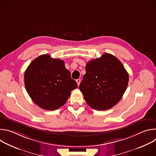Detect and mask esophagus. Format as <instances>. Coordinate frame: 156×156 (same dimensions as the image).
Instances as JSON below:
<instances>
[{"label":"esophagus","mask_w":156,"mask_h":156,"mask_svg":"<svg viewBox=\"0 0 156 156\" xmlns=\"http://www.w3.org/2000/svg\"><path fill=\"white\" fill-rule=\"evenodd\" d=\"M76 83H77V84H78V85L79 86L80 85V82H81V80H80V79H77L76 80Z\"/></svg>","instance_id":"esophagus-1"}]
</instances>
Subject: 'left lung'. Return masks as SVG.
Listing matches in <instances>:
<instances>
[{"mask_svg":"<svg viewBox=\"0 0 156 156\" xmlns=\"http://www.w3.org/2000/svg\"><path fill=\"white\" fill-rule=\"evenodd\" d=\"M128 81V73L121 62L113 55L105 53L87 63L86 74L79 88L88 105L105 110L120 101Z\"/></svg>","mask_w":156,"mask_h":156,"instance_id":"obj_1","label":"left lung"}]
</instances>
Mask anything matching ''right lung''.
<instances>
[{
	"mask_svg": "<svg viewBox=\"0 0 156 156\" xmlns=\"http://www.w3.org/2000/svg\"><path fill=\"white\" fill-rule=\"evenodd\" d=\"M26 90L39 107L54 110L63 105L78 87L71 73L59 58L44 54L33 60L24 75Z\"/></svg>",
	"mask_w": 156,
	"mask_h": 156,
	"instance_id": "1",
	"label": "right lung"
}]
</instances>
